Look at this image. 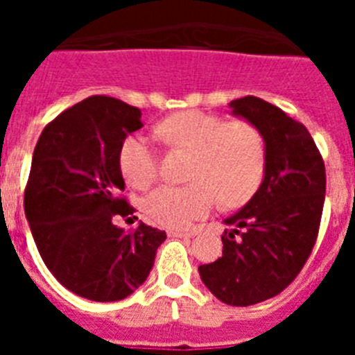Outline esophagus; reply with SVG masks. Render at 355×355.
Returning <instances> with one entry per match:
<instances>
[{
  "mask_svg": "<svg viewBox=\"0 0 355 355\" xmlns=\"http://www.w3.org/2000/svg\"><path fill=\"white\" fill-rule=\"evenodd\" d=\"M168 236L171 238H190L193 236L192 231H181V229H171L168 231Z\"/></svg>",
  "mask_w": 355,
  "mask_h": 355,
  "instance_id": "esophagus-1",
  "label": "esophagus"
}]
</instances>
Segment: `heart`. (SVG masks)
I'll return each mask as SVG.
<instances>
[{
    "label": "heart",
    "mask_w": 355,
    "mask_h": 355,
    "mask_svg": "<svg viewBox=\"0 0 355 355\" xmlns=\"http://www.w3.org/2000/svg\"><path fill=\"white\" fill-rule=\"evenodd\" d=\"M172 149L192 153L183 187H162L146 200L147 215L165 227H188L208 215L216 197L236 208L259 188L266 167L265 137L249 121H229L200 110H183L156 126ZM119 168L126 183L147 190L158 180V155L142 137H128L119 149Z\"/></svg>",
    "instance_id": "b5f03b06"
}]
</instances>
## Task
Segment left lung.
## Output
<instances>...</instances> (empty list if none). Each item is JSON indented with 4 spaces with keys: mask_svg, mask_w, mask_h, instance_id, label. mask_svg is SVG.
<instances>
[{
    "mask_svg": "<svg viewBox=\"0 0 355 355\" xmlns=\"http://www.w3.org/2000/svg\"><path fill=\"white\" fill-rule=\"evenodd\" d=\"M265 137L266 167L252 199L225 224L222 258L199 266L202 283L229 306H252L279 295L300 274L318 238L325 165L299 121L259 97L231 101Z\"/></svg>",
    "mask_w": 355,
    "mask_h": 355,
    "instance_id": "1",
    "label": "left lung"
}]
</instances>
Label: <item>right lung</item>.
Segmentation results:
<instances>
[{
  "instance_id": "obj_1",
  "label": "right lung",
  "mask_w": 355,
  "mask_h": 355,
  "mask_svg": "<svg viewBox=\"0 0 355 355\" xmlns=\"http://www.w3.org/2000/svg\"><path fill=\"white\" fill-rule=\"evenodd\" d=\"M140 117L121 99L90 96L44 128L31 158L24 213L37 249L62 286L96 302L133 293L167 238L144 222L133 231L114 224L137 211L122 196L119 149Z\"/></svg>"
}]
</instances>
